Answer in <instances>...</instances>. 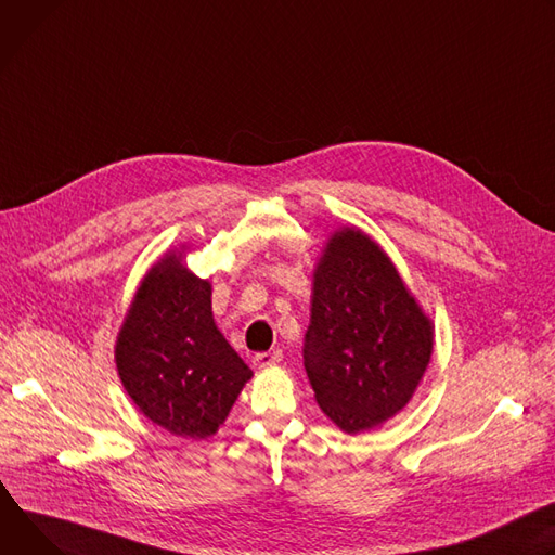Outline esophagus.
<instances>
[{
    "instance_id": "esophagus-1",
    "label": "esophagus",
    "mask_w": 555,
    "mask_h": 555,
    "mask_svg": "<svg viewBox=\"0 0 555 555\" xmlns=\"http://www.w3.org/2000/svg\"><path fill=\"white\" fill-rule=\"evenodd\" d=\"M282 361V350H269V352H258L254 357V365L256 367H267V365H275Z\"/></svg>"
}]
</instances>
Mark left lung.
<instances>
[{"mask_svg":"<svg viewBox=\"0 0 555 555\" xmlns=\"http://www.w3.org/2000/svg\"><path fill=\"white\" fill-rule=\"evenodd\" d=\"M435 326L382 246L357 227L335 231L313 273L304 367L318 405L346 435L395 416L433 357Z\"/></svg>","mask_w":555,"mask_h":555,"instance_id":"8db88e82","label":"left lung"}]
</instances>
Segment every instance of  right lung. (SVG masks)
<instances>
[{"label": "right lung", "mask_w": 555, "mask_h": 555, "mask_svg": "<svg viewBox=\"0 0 555 555\" xmlns=\"http://www.w3.org/2000/svg\"><path fill=\"white\" fill-rule=\"evenodd\" d=\"M114 359L139 410L184 439L216 435L254 377L214 322L209 280L184 267L182 254H165L143 278Z\"/></svg>", "instance_id": "obj_1"}]
</instances>
